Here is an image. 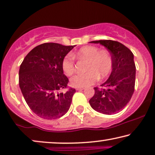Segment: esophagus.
<instances>
[{
    "instance_id": "esophagus-1",
    "label": "esophagus",
    "mask_w": 155,
    "mask_h": 155,
    "mask_svg": "<svg viewBox=\"0 0 155 155\" xmlns=\"http://www.w3.org/2000/svg\"><path fill=\"white\" fill-rule=\"evenodd\" d=\"M84 89V87H76V90H82Z\"/></svg>"
}]
</instances>
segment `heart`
Returning <instances> with one entry per match:
<instances>
[{"mask_svg":"<svg viewBox=\"0 0 155 155\" xmlns=\"http://www.w3.org/2000/svg\"><path fill=\"white\" fill-rule=\"evenodd\" d=\"M73 57L78 61H88L86 66L87 72L76 75L71 80L74 87H84L92 85L98 79H103L109 75L113 67V57L107 49L100 50L96 46L87 45L73 54ZM63 72L67 76H72L76 71L74 59L66 56L62 61Z\"/></svg>","mask_w":155,"mask_h":155,"instance_id":"obj_1","label":"heart"}]
</instances>
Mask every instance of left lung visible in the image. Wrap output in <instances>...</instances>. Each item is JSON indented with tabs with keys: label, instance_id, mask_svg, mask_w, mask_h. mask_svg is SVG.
Instances as JSON below:
<instances>
[{
	"label": "left lung",
	"instance_id": "8db88e82",
	"mask_svg": "<svg viewBox=\"0 0 155 155\" xmlns=\"http://www.w3.org/2000/svg\"><path fill=\"white\" fill-rule=\"evenodd\" d=\"M107 48L113 57V71L109 79L94 87V94L89 104L94 110L105 115L118 113L129 102L135 89L136 66L134 54L118 41H92Z\"/></svg>",
	"mask_w": 155,
	"mask_h": 155
}]
</instances>
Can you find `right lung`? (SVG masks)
<instances>
[{"label": "right lung", "mask_w": 155, "mask_h": 155, "mask_svg": "<svg viewBox=\"0 0 155 155\" xmlns=\"http://www.w3.org/2000/svg\"><path fill=\"white\" fill-rule=\"evenodd\" d=\"M74 47L45 42L33 48L22 61L20 89L28 106L40 118L56 119L69 110L76 90L68 86L62 61Z\"/></svg>", "instance_id": "right-lung-1"}]
</instances>
